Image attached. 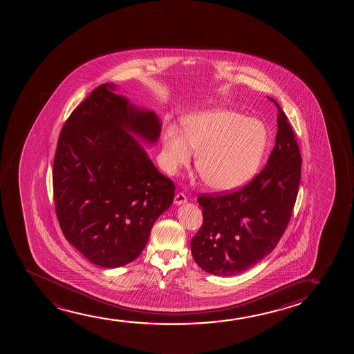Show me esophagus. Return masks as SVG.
Returning <instances> with one entry per match:
<instances>
[{"mask_svg": "<svg viewBox=\"0 0 354 354\" xmlns=\"http://www.w3.org/2000/svg\"><path fill=\"white\" fill-rule=\"evenodd\" d=\"M187 202V198H186V196L184 194H176L174 197V203L176 205H180V204H185Z\"/></svg>", "mask_w": 354, "mask_h": 354, "instance_id": "obj_1", "label": "esophagus"}]
</instances>
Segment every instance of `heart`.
Returning a JSON list of instances; mask_svg holds the SVG:
<instances>
[{
	"instance_id": "heart-1",
	"label": "heart",
	"mask_w": 354,
	"mask_h": 354,
	"mask_svg": "<svg viewBox=\"0 0 354 354\" xmlns=\"http://www.w3.org/2000/svg\"><path fill=\"white\" fill-rule=\"evenodd\" d=\"M181 126L183 131L168 126L163 133L165 165L171 174L189 165L192 150L198 152L199 176L218 192L239 189L257 174L268 140L262 122L212 109L185 117Z\"/></svg>"
}]
</instances>
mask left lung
<instances>
[{
	"mask_svg": "<svg viewBox=\"0 0 354 354\" xmlns=\"http://www.w3.org/2000/svg\"><path fill=\"white\" fill-rule=\"evenodd\" d=\"M278 107L276 145L265 168L232 194L198 197L203 223L191 241L194 261L215 276H236L276 248L290 220L301 179L300 150Z\"/></svg>",
	"mask_w": 354,
	"mask_h": 354,
	"instance_id": "1",
	"label": "left lung"
}]
</instances>
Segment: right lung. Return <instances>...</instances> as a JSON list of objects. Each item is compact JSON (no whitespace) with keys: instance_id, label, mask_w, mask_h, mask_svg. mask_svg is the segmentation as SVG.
Returning <instances> with one entry per match:
<instances>
[{"instance_id":"obj_1","label":"right lung","mask_w":354,"mask_h":354,"mask_svg":"<svg viewBox=\"0 0 354 354\" xmlns=\"http://www.w3.org/2000/svg\"><path fill=\"white\" fill-rule=\"evenodd\" d=\"M104 83L81 102L59 136L54 156L55 213L64 236L105 268L124 266L144 250L151 228L174 199L133 136L156 144L162 122Z\"/></svg>"}]
</instances>
